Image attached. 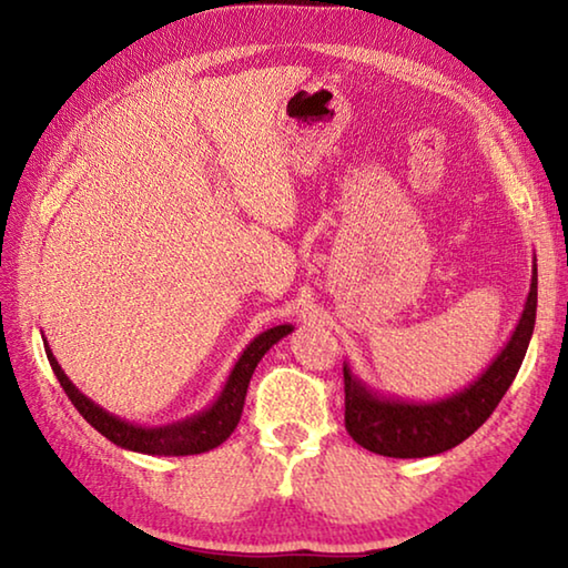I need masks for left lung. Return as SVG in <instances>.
I'll use <instances>...</instances> for the list:
<instances>
[{
	"label": "left lung",
	"instance_id": "1",
	"mask_svg": "<svg viewBox=\"0 0 568 568\" xmlns=\"http://www.w3.org/2000/svg\"><path fill=\"white\" fill-rule=\"evenodd\" d=\"M536 255L524 313L511 338L466 388L438 400H403L373 390L343 363L345 428L355 444L390 458H426L454 448L484 426L521 368L536 323Z\"/></svg>",
	"mask_w": 568,
	"mask_h": 568
}]
</instances>
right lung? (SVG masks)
Listing matches in <instances>:
<instances>
[{"mask_svg":"<svg viewBox=\"0 0 568 568\" xmlns=\"http://www.w3.org/2000/svg\"><path fill=\"white\" fill-rule=\"evenodd\" d=\"M287 333H293V325L285 323L255 335V338L245 345V351L240 353V358L233 365V371H230V376L223 390L217 393V398L210 403L207 408L197 410L195 416L165 423V426H138V423H130L114 416L110 410H104L67 378V373L62 371V365L57 363L47 341L44 351L47 361H50L60 386L64 388L67 396H70L72 406L82 413V418L88 420L94 430H100L104 438L112 440L114 446L148 456H195L217 448L223 440H227L230 434H233L240 416H243L245 393L257 363H261L263 355L271 351L277 341L285 338Z\"/></svg>","mask_w":568,"mask_h":568,"instance_id":"obj_1","label":"right lung"}]
</instances>
